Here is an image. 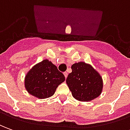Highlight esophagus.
<instances>
[{
    "label": "esophagus",
    "mask_w": 130,
    "mask_h": 130,
    "mask_svg": "<svg viewBox=\"0 0 130 130\" xmlns=\"http://www.w3.org/2000/svg\"><path fill=\"white\" fill-rule=\"evenodd\" d=\"M63 75H64V76H65V78H67V76H68V73H67V72H64V73H63Z\"/></svg>",
    "instance_id": "obj_1"
}]
</instances>
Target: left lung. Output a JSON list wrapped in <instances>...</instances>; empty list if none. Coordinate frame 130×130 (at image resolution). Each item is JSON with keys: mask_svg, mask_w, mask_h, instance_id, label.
Wrapping results in <instances>:
<instances>
[{"mask_svg": "<svg viewBox=\"0 0 130 130\" xmlns=\"http://www.w3.org/2000/svg\"><path fill=\"white\" fill-rule=\"evenodd\" d=\"M67 84L73 97L78 101H91L98 98L103 91V79L93 67L80 61L71 66Z\"/></svg>", "mask_w": 130, "mask_h": 130, "instance_id": "8db88e82", "label": "left lung"}]
</instances>
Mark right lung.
<instances>
[{
  "label": "right lung",
  "mask_w": 130,
  "mask_h": 130,
  "mask_svg": "<svg viewBox=\"0 0 130 130\" xmlns=\"http://www.w3.org/2000/svg\"><path fill=\"white\" fill-rule=\"evenodd\" d=\"M65 80L63 74L48 59L37 63L27 72L25 87L32 95L39 99L52 96L59 85Z\"/></svg>",
  "instance_id": "add662e5"
}]
</instances>
